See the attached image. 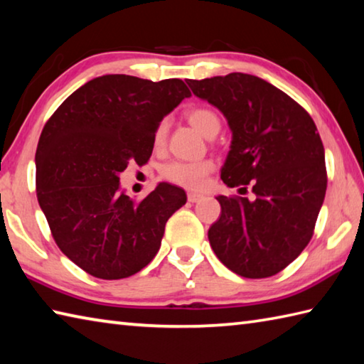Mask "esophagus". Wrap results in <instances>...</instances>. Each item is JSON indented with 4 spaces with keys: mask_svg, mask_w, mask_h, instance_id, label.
Listing matches in <instances>:
<instances>
[{
    "mask_svg": "<svg viewBox=\"0 0 364 364\" xmlns=\"http://www.w3.org/2000/svg\"><path fill=\"white\" fill-rule=\"evenodd\" d=\"M203 196L202 194H198V192H188V200L191 202V203H196V202H198L200 200Z\"/></svg>",
    "mask_w": 364,
    "mask_h": 364,
    "instance_id": "obj_1",
    "label": "esophagus"
}]
</instances>
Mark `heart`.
Instances as JSON below:
<instances>
[{"label":"heart","mask_w":364,"mask_h":364,"mask_svg":"<svg viewBox=\"0 0 364 364\" xmlns=\"http://www.w3.org/2000/svg\"><path fill=\"white\" fill-rule=\"evenodd\" d=\"M189 123L196 127V129L203 134L205 137H215L220 129V119L211 109L206 107H196L188 112ZM168 131V121L164 118L156 126L153 134V145L154 148H161L166 144ZM215 162L211 159H202V161H170L164 164L161 167V175L164 180L168 183L176 184V186L186 188V189H200L206 183V178L215 170Z\"/></svg>","instance_id":"obj_1"}]
</instances>
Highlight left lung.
<instances>
[{"label": "left lung", "instance_id": "8db88e82", "mask_svg": "<svg viewBox=\"0 0 364 364\" xmlns=\"http://www.w3.org/2000/svg\"><path fill=\"white\" fill-rule=\"evenodd\" d=\"M197 97L218 107L232 131L220 178L247 197H216L220 216L208 240L224 265L249 279L282 272L314 233L326 191L325 149L303 107L255 75L188 80Z\"/></svg>", "mask_w": 364, "mask_h": 364}]
</instances>
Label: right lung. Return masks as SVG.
<instances>
[{
	"label": "right lung",
	"mask_w": 364,
	"mask_h": 364,
	"mask_svg": "<svg viewBox=\"0 0 364 364\" xmlns=\"http://www.w3.org/2000/svg\"><path fill=\"white\" fill-rule=\"evenodd\" d=\"M191 91L180 78L110 74L74 91L46 123L36 149V192L55 243L83 272L123 279L161 247L166 223L186 203L168 183L134 200L119 173L144 166L159 121Z\"/></svg>",
	"instance_id": "1"
}]
</instances>
